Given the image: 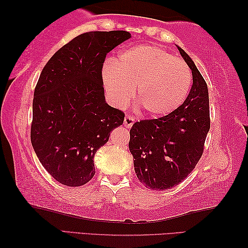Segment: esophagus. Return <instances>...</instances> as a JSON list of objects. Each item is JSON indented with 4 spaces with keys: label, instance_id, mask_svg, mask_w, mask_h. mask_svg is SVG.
Instances as JSON below:
<instances>
[{
    "label": "esophagus",
    "instance_id": "1",
    "mask_svg": "<svg viewBox=\"0 0 248 248\" xmlns=\"http://www.w3.org/2000/svg\"><path fill=\"white\" fill-rule=\"evenodd\" d=\"M134 122H135V119H134L133 116H131V115H126L124 117V126L125 127H132L133 126V124H134Z\"/></svg>",
    "mask_w": 248,
    "mask_h": 248
}]
</instances>
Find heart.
I'll return each mask as SVG.
<instances>
[{
	"mask_svg": "<svg viewBox=\"0 0 248 248\" xmlns=\"http://www.w3.org/2000/svg\"><path fill=\"white\" fill-rule=\"evenodd\" d=\"M105 90L117 107L127 104L136 88L144 113L162 116L184 103L191 87V71L184 60L154 45H139L122 51L102 70Z\"/></svg>",
	"mask_w": 248,
	"mask_h": 248,
	"instance_id": "obj_1",
	"label": "heart"
}]
</instances>
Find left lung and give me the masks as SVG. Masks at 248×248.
Here are the masks:
<instances>
[{"instance_id": "8db88e82", "label": "left lung", "mask_w": 248, "mask_h": 248, "mask_svg": "<svg viewBox=\"0 0 248 248\" xmlns=\"http://www.w3.org/2000/svg\"><path fill=\"white\" fill-rule=\"evenodd\" d=\"M178 49L192 71L189 95L168 115L136 122L129 132L136 176L153 190L170 189L188 177L203 154L210 129L208 86L192 59Z\"/></svg>"}]
</instances>
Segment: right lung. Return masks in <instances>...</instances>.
Instances as JSON below:
<instances>
[{
    "mask_svg": "<svg viewBox=\"0 0 248 248\" xmlns=\"http://www.w3.org/2000/svg\"><path fill=\"white\" fill-rule=\"evenodd\" d=\"M131 38L125 31H89L77 36L48 60L32 100L31 140L44 168L68 186L95 173L93 158L123 124L124 113L105 102V57Z\"/></svg>",
    "mask_w": 248,
    "mask_h": 248,
    "instance_id": "obj_1",
    "label": "right lung"
}]
</instances>
